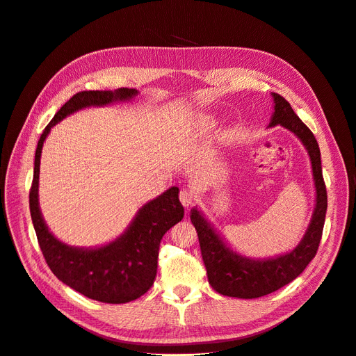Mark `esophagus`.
Segmentation results:
<instances>
[{
  "mask_svg": "<svg viewBox=\"0 0 356 356\" xmlns=\"http://www.w3.org/2000/svg\"><path fill=\"white\" fill-rule=\"evenodd\" d=\"M179 197H180V202H181V204H183L184 208H189L191 204L193 203V200H195L193 193L191 191H188V189H184V188L180 191Z\"/></svg>",
  "mask_w": 356,
  "mask_h": 356,
  "instance_id": "obj_1",
  "label": "esophagus"
}]
</instances>
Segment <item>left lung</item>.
Instances as JSON below:
<instances>
[{
	"label": "left lung",
	"mask_w": 356,
	"mask_h": 356,
	"mask_svg": "<svg viewBox=\"0 0 356 356\" xmlns=\"http://www.w3.org/2000/svg\"><path fill=\"white\" fill-rule=\"evenodd\" d=\"M274 112L268 127L282 125L303 143L313 170L316 188V207L309 228L298 245L283 255L264 259H252L231 250L216 229L204 219L203 213L193 208L191 219L196 228L200 252L209 284L222 296L238 298H257L270 294L291 283L300 275L314 258L319 248L325 216L327 209V193L322 175L321 149L312 131L296 115L291 105L278 93H271Z\"/></svg>",
	"instance_id": "obj_1"
}]
</instances>
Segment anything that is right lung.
Returning a JSON list of instances; mask_svg holds the SVG:
<instances>
[{
  "mask_svg": "<svg viewBox=\"0 0 356 356\" xmlns=\"http://www.w3.org/2000/svg\"><path fill=\"white\" fill-rule=\"evenodd\" d=\"M136 89L83 90L73 95L53 117L37 143L34 175L30 189V213L40 250L51 273L78 293L102 303L133 302L152 289L157 274V258L163 235L183 219L179 188L173 186L149 200L115 241L98 248L63 244L47 228L39 207V175L42 148L51 127L67 115L89 106H105L128 101Z\"/></svg>",
  "mask_w": 356,
  "mask_h": 356,
  "instance_id": "add662e5",
  "label": "right lung"
}]
</instances>
